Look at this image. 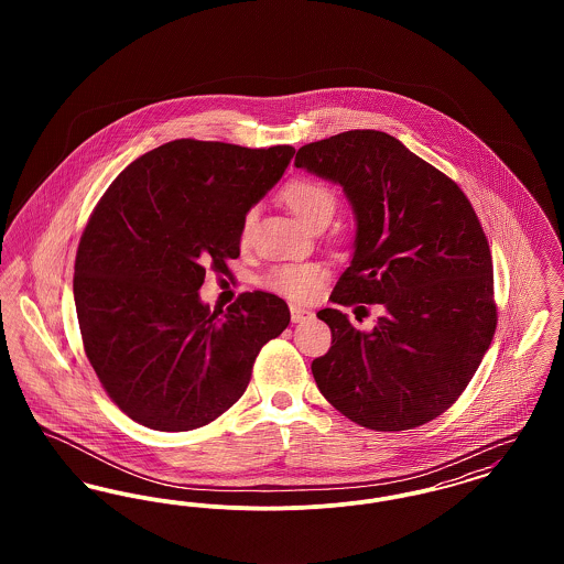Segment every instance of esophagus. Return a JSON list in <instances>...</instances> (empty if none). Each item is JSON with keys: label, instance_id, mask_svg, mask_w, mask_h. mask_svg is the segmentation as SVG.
Instances as JSON below:
<instances>
[{"label": "esophagus", "instance_id": "obj_1", "mask_svg": "<svg viewBox=\"0 0 564 564\" xmlns=\"http://www.w3.org/2000/svg\"><path fill=\"white\" fill-rule=\"evenodd\" d=\"M290 311H292V322L294 323H302L313 315L308 308H302V306H292Z\"/></svg>", "mask_w": 564, "mask_h": 564}]
</instances>
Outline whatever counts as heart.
<instances>
[{
  "label": "heart",
  "instance_id": "heart-1",
  "mask_svg": "<svg viewBox=\"0 0 564 564\" xmlns=\"http://www.w3.org/2000/svg\"><path fill=\"white\" fill-rule=\"evenodd\" d=\"M281 200L288 205V209L297 217L302 226L308 230L323 228L329 224V219L336 214V192L313 177H300L290 182L281 189ZM256 221V214L247 212L241 221V242L249 241L251 228ZM325 279V270L319 264H285L274 267L267 272L264 285L276 294L290 295V297H308Z\"/></svg>",
  "mask_w": 564,
  "mask_h": 564
}]
</instances>
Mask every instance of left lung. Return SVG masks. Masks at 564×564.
Listing matches in <instances>:
<instances>
[{"instance_id":"8db88e82","label":"left lung","mask_w":564,"mask_h":564,"mask_svg":"<svg viewBox=\"0 0 564 564\" xmlns=\"http://www.w3.org/2000/svg\"><path fill=\"white\" fill-rule=\"evenodd\" d=\"M294 164L340 184L357 221L350 267L329 300L382 306L372 332L338 308L317 313L332 329V347L311 366L323 398L368 430L430 423L465 391L497 327L478 215L451 177L382 131L302 145Z\"/></svg>"}]
</instances>
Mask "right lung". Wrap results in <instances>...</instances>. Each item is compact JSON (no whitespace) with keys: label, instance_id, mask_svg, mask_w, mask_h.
Here are the masks:
<instances>
[{"label":"right lung","instance_id":"1","mask_svg":"<svg viewBox=\"0 0 564 564\" xmlns=\"http://www.w3.org/2000/svg\"><path fill=\"white\" fill-rule=\"evenodd\" d=\"M292 145L175 139L131 162L97 203L76 253L82 343L111 402L156 431L203 427L239 402L260 349L290 325L285 300L245 292L212 313L207 267L239 258L241 221Z\"/></svg>","mask_w":564,"mask_h":564}]
</instances>
